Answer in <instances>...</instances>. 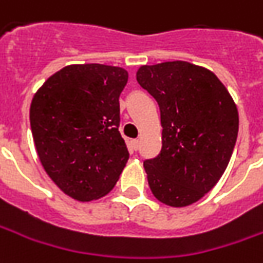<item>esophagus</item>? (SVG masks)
<instances>
[{
    "instance_id": "1",
    "label": "esophagus",
    "mask_w": 263,
    "mask_h": 263,
    "mask_svg": "<svg viewBox=\"0 0 263 263\" xmlns=\"http://www.w3.org/2000/svg\"><path fill=\"white\" fill-rule=\"evenodd\" d=\"M131 145H132V148H134V149L137 151V149L139 148V139H134V141L131 142Z\"/></svg>"
}]
</instances>
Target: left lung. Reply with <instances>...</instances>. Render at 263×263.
<instances>
[{"mask_svg": "<svg viewBox=\"0 0 263 263\" xmlns=\"http://www.w3.org/2000/svg\"><path fill=\"white\" fill-rule=\"evenodd\" d=\"M137 80L161 114V153L144 162L148 185L167 206H190L229 164L239 131L236 103L213 71L183 60L141 66Z\"/></svg>", "mask_w": 263, "mask_h": 263, "instance_id": "left-lung-1", "label": "left lung"}]
</instances>
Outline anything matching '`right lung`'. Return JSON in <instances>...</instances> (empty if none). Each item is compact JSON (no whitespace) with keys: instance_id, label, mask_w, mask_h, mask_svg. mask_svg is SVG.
Returning a JSON list of instances; mask_svg holds the SVG:
<instances>
[{"instance_id":"1","label":"right lung","mask_w":263,"mask_h":263,"mask_svg":"<svg viewBox=\"0 0 263 263\" xmlns=\"http://www.w3.org/2000/svg\"><path fill=\"white\" fill-rule=\"evenodd\" d=\"M128 71L70 64L35 92L30 125L39 160L57 187L78 201L108 194L129 158L119 134V95Z\"/></svg>"}]
</instances>
